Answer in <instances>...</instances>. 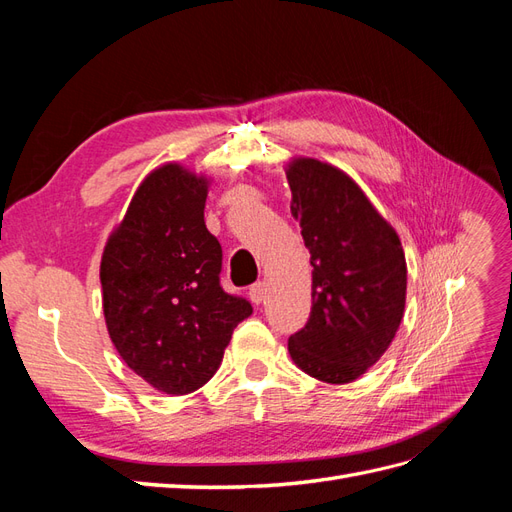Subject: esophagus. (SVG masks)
Returning <instances> with one entry per match:
<instances>
[{"instance_id":"esophagus-1","label":"esophagus","mask_w":512,"mask_h":512,"mask_svg":"<svg viewBox=\"0 0 512 512\" xmlns=\"http://www.w3.org/2000/svg\"><path fill=\"white\" fill-rule=\"evenodd\" d=\"M265 294H267V286H265V282H256V284H252L250 286V299H252V303H262V299H265Z\"/></svg>"}]
</instances>
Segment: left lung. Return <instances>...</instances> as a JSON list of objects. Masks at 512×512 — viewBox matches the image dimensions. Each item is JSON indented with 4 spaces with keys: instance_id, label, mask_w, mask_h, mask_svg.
<instances>
[{
    "instance_id": "left-lung-1",
    "label": "left lung",
    "mask_w": 512,
    "mask_h": 512,
    "mask_svg": "<svg viewBox=\"0 0 512 512\" xmlns=\"http://www.w3.org/2000/svg\"><path fill=\"white\" fill-rule=\"evenodd\" d=\"M286 177L314 267L312 312L288 337V352L305 374L346 384L393 342L406 307V256L395 230L342 170L297 160Z\"/></svg>"
}]
</instances>
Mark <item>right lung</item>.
I'll use <instances>...</instances> for the list:
<instances>
[{"mask_svg":"<svg viewBox=\"0 0 512 512\" xmlns=\"http://www.w3.org/2000/svg\"><path fill=\"white\" fill-rule=\"evenodd\" d=\"M207 181L166 164L141 183L106 243L104 318L126 365L168 395L218 371L247 299L222 288V245L205 226Z\"/></svg>","mask_w":512,"mask_h":512,"instance_id":"obj_1","label":"right lung"}]
</instances>
